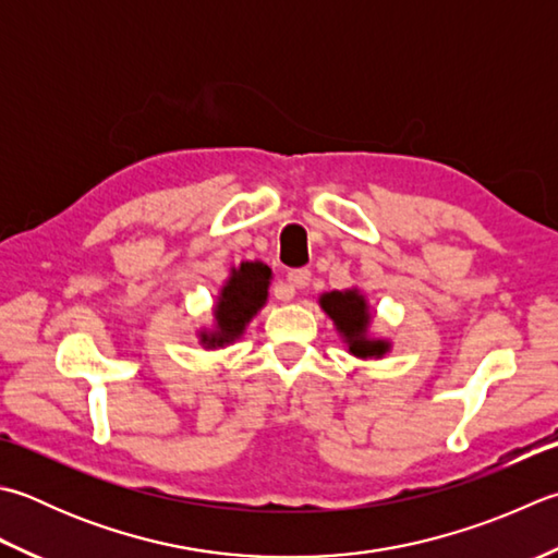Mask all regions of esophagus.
Returning a JSON list of instances; mask_svg holds the SVG:
<instances>
[{
	"label": "esophagus",
	"mask_w": 558,
	"mask_h": 558,
	"mask_svg": "<svg viewBox=\"0 0 558 558\" xmlns=\"http://www.w3.org/2000/svg\"><path fill=\"white\" fill-rule=\"evenodd\" d=\"M310 280H312V272L307 268L290 270L288 272V290H286V298H282V300H292L294 292L310 286Z\"/></svg>",
	"instance_id": "obj_1"
}]
</instances>
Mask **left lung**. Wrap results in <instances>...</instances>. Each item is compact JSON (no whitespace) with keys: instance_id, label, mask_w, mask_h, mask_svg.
Listing matches in <instances>:
<instances>
[{"instance_id":"8db88e82","label":"left lung","mask_w":558,"mask_h":558,"mask_svg":"<svg viewBox=\"0 0 558 558\" xmlns=\"http://www.w3.org/2000/svg\"><path fill=\"white\" fill-rule=\"evenodd\" d=\"M319 307L333 322L338 336L348 345V353L360 360H379L391 351L387 338L369 336V324H373V310L365 300V294L357 288L331 290L319 298Z\"/></svg>"}]
</instances>
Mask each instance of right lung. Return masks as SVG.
<instances>
[{"label":"right lung","mask_w":558,"mask_h":558,"mask_svg":"<svg viewBox=\"0 0 558 558\" xmlns=\"http://www.w3.org/2000/svg\"><path fill=\"white\" fill-rule=\"evenodd\" d=\"M272 270L264 260H242L229 270V278L217 294L213 326L201 329V345L207 351L225 348L244 336L251 319L266 307Z\"/></svg>","instance_id":"right-lung-1"}]
</instances>
